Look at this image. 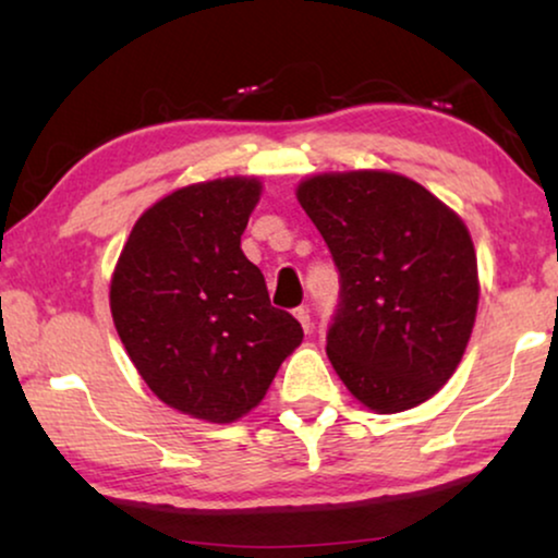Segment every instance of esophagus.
I'll return each instance as SVG.
<instances>
[{
    "mask_svg": "<svg viewBox=\"0 0 558 558\" xmlns=\"http://www.w3.org/2000/svg\"><path fill=\"white\" fill-rule=\"evenodd\" d=\"M294 317H296V319H300L302 330H304V332H310V327H312V319H310V310H307V307H296V310H294Z\"/></svg>",
    "mask_w": 558,
    "mask_h": 558,
    "instance_id": "esophagus-1",
    "label": "esophagus"
}]
</instances>
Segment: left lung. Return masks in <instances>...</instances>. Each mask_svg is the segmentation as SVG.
I'll return each mask as SVG.
<instances>
[{
  "label": "left lung",
  "instance_id": "obj_1",
  "mask_svg": "<svg viewBox=\"0 0 558 558\" xmlns=\"http://www.w3.org/2000/svg\"><path fill=\"white\" fill-rule=\"evenodd\" d=\"M340 274L327 357L357 401L414 409L447 384L477 312L468 228L393 172L317 174L296 190Z\"/></svg>",
  "mask_w": 558,
  "mask_h": 558
}]
</instances>
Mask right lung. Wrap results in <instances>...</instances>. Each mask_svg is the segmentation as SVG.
<instances>
[{
  "label": "right lung",
  "mask_w": 558,
  "mask_h": 558,
  "mask_svg": "<svg viewBox=\"0 0 558 558\" xmlns=\"http://www.w3.org/2000/svg\"><path fill=\"white\" fill-rule=\"evenodd\" d=\"M254 178L174 190L136 220L111 279V315L157 399L228 424L264 399L302 325L274 307L241 235Z\"/></svg>",
  "instance_id": "obj_1"
}]
</instances>
